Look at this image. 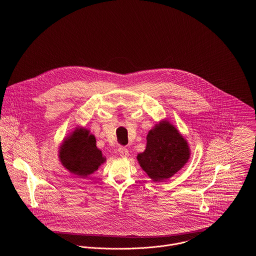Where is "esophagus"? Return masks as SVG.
Segmentation results:
<instances>
[{
	"instance_id": "1",
	"label": "esophagus",
	"mask_w": 256,
	"mask_h": 256,
	"mask_svg": "<svg viewBox=\"0 0 256 256\" xmlns=\"http://www.w3.org/2000/svg\"><path fill=\"white\" fill-rule=\"evenodd\" d=\"M119 154L122 158H128L130 156V152L126 146H121L119 148Z\"/></svg>"
}]
</instances>
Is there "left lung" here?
<instances>
[{
    "label": "left lung",
    "instance_id": "1",
    "mask_svg": "<svg viewBox=\"0 0 256 256\" xmlns=\"http://www.w3.org/2000/svg\"><path fill=\"white\" fill-rule=\"evenodd\" d=\"M190 148L180 132L163 120L148 132L146 150L137 160L152 182H160L172 178L190 158Z\"/></svg>",
    "mask_w": 256,
    "mask_h": 256
}]
</instances>
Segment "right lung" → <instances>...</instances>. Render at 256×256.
Listing matches in <instances>:
<instances>
[{
  "mask_svg": "<svg viewBox=\"0 0 256 256\" xmlns=\"http://www.w3.org/2000/svg\"><path fill=\"white\" fill-rule=\"evenodd\" d=\"M60 160L65 169L86 178L106 161L96 146V138L86 128H78L67 136L60 148Z\"/></svg>",
  "mask_w": 256,
  "mask_h": 256,
  "instance_id": "right-lung-1",
  "label": "right lung"
}]
</instances>
